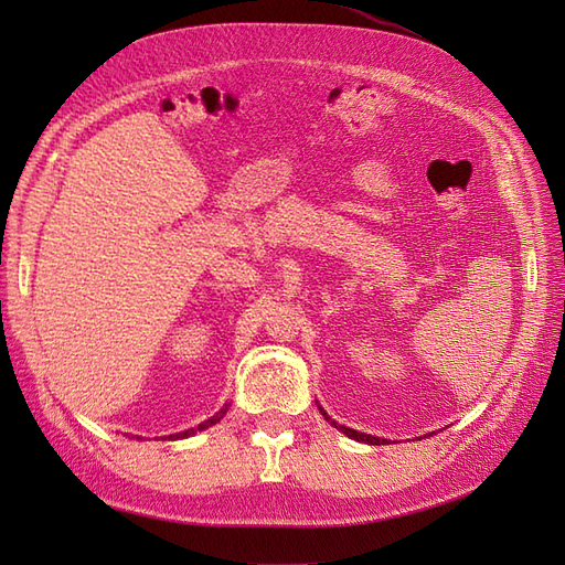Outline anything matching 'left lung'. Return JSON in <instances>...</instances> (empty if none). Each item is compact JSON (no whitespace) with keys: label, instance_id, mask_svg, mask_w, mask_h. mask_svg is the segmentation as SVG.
Masks as SVG:
<instances>
[{"label":"left lung","instance_id":"1","mask_svg":"<svg viewBox=\"0 0 565 565\" xmlns=\"http://www.w3.org/2000/svg\"><path fill=\"white\" fill-rule=\"evenodd\" d=\"M322 413V409H320ZM322 417L328 419L330 424H334L339 431H344L349 438H353V440H361V443H370V446H386V438H377V436H370V434H361V431H355V429H347V426H341V424H337V422H332L330 417H328V413H322Z\"/></svg>","mask_w":565,"mask_h":565}]
</instances>
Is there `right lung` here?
I'll use <instances>...</instances> for the list:
<instances>
[{
	"label": "right lung",
	"mask_w": 565,
	"mask_h": 565,
	"mask_svg": "<svg viewBox=\"0 0 565 565\" xmlns=\"http://www.w3.org/2000/svg\"><path fill=\"white\" fill-rule=\"evenodd\" d=\"M226 415V409H221V413L216 415V417H212V419H207V422H202L200 426H198V429H188V431H183V434H177L174 438H185V436H191V434H195V431H202V429H207V426H212V424H216L221 417H224Z\"/></svg>",
	"instance_id": "1"
}]
</instances>
